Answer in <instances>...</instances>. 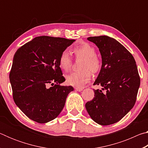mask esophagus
<instances>
[{"instance_id":"esophagus-1","label":"esophagus","mask_w":148,"mask_h":148,"mask_svg":"<svg viewBox=\"0 0 148 148\" xmlns=\"http://www.w3.org/2000/svg\"><path fill=\"white\" fill-rule=\"evenodd\" d=\"M83 89L84 88H82V87H75V89H76V91H79V92L82 91V90H83Z\"/></svg>"}]
</instances>
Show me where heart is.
<instances>
[{"label":"heart","instance_id":"1","mask_svg":"<svg viewBox=\"0 0 148 148\" xmlns=\"http://www.w3.org/2000/svg\"><path fill=\"white\" fill-rule=\"evenodd\" d=\"M73 53L77 58H82L79 71L72 72L66 76V82L70 86L80 87L87 83L91 78V73H97L101 68V59L95 56L96 51L93 47L84 43L75 47ZM72 61L66 51L62 52L59 58L60 68L64 71H68L71 68Z\"/></svg>","mask_w":148,"mask_h":148}]
</instances>
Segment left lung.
Wrapping results in <instances>:
<instances>
[{
    "instance_id": "obj_1",
    "label": "left lung",
    "mask_w": 148,
    "mask_h": 148,
    "mask_svg": "<svg viewBox=\"0 0 148 148\" xmlns=\"http://www.w3.org/2000/svg\"><path fill=\"white\" fill-rule=\"evenodd\" d=\"M89 41L98 47L102 66L93 85L95 97L86 104L90 117L97 123L109 125L121 120L133 108L140 84L136 61L118 41L108 36H92Z\"/></svg>"
}]
</instances>
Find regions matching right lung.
Wrapping results in <instances>:
<instances>
[{
  "instance_id": "right-lung-1",
  "label": "right lung",
  "mask_w": 148,
  "mask_h": 148,
  "mask_svg": "<svg viewBox=\"0 0 148 148\" xmlns=\"http://www.w3.org/2000/svg\"><path fill=\"white\" fill-rule=\"evenodd\" d=\"M75 42L59 37L38 36L15 53L10 73L13 99L26 116L39 123L56 119L64 106L72 86L59 64L60 55Z\"/></svg>"
}]
</instances>
